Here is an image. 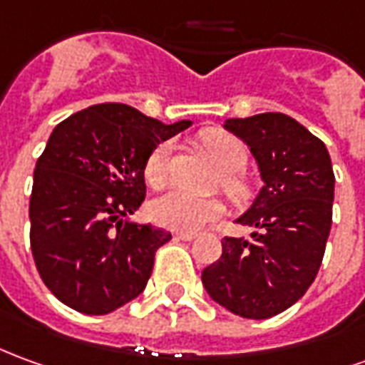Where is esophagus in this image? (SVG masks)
Returning <instances> with one entry per match:
<instances>
[{
  "mask_svg": "<svg viewBox=\"0 0 365 365\" xmlns=\"http://www.w3.org/2000/svg\"><path fill=\"white\" fill-rule=\"evenodd\" d=\"M174 237L178 241H193L195 239V235H191V233H175Z\"/></svg>",
  "mask_w": 365,
  "mask_h": 365,
  "instance_id": "esophagus-1",
  "label": "esophagus"
}]
</instances>
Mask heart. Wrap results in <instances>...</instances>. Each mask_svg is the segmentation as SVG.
<instances>
[{
    "label": "heart",
    "mask_w": 365,
    "mask_h": 365,
    "mask_svg": "<svg viewBox=\"0 0 365 365\" xmlns=\"http://www.w3.org/2000/svg\"><path fill=\"white\" fill-rule=\"evenodd\" d=\"M201 144L207 154L223 170L221 187L235 203L249 197V183L239 174L247 164V148L241 140L225 130H207L201 134ZM174 152V142H160L146 160L144 178L150 187L160 190L168 180V168ZM154 219L160 225L180 233H197L203 227L215 223L225 215V203L221 200H201L185 191H170L156 200L152 207Z\"/></svg>",
    "instance_id": "heart-1"
}]
</instances>
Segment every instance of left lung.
Here are the masks:
<instances>
[{
    "instance_id": "8db88e82",
    "label": "left lung",
    "mask_w": 365,
    "mask_h": 365,
    "mask_svg": "<svg viewBox=\"0 0 365 365\" xmlns=\"http://www.w3.org/2000/svg\"><path fill=\"white\" fill-rule=\"evenodd\" d=\"M225 128L251 148L264 185L237 219L251 239L225 237L201 280L221 307L262 320L292 307L318 274L332 227V162L322 140L280 112L231 118Z\"/></svg>"
}]
</instances>
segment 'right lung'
<instances>
[{"mask_svg":"<svg viewBox=\"0 0 365 365\" xmlns=\"http://www.w3.org/2000/svg\"><path fill=\"white\" fill-rule=\"evenodd\" d=\"M190 124L108 103L55 126L33 174L29 239L39 277L63 304L108 314L146 289L172 233L126 217L146 197L150 152Z\"/></svg>","mask_w":365,"mask_h":365,"instance_id":"right-lung-1","label":"right lung"}]
</instances>
